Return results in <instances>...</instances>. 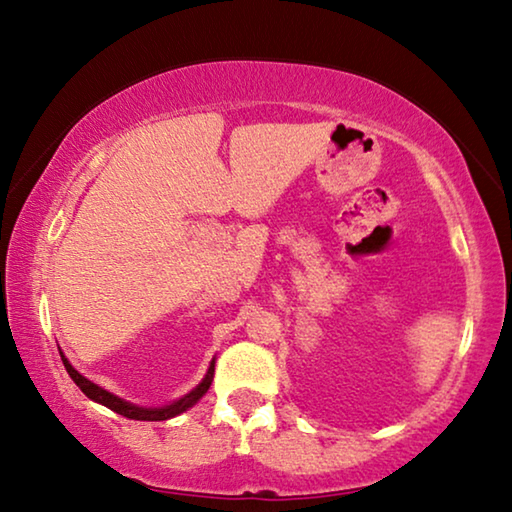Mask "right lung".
Wrapping results in <instances>:
<instances>
[{
	"mask_svg": "<svg viewBox=\"0 0 512 512\" xmlns=\"http://www.w3.org/2000/svg\"><path fill=\"white\" fill-rule=\"evenodd\" d=\"M61 360H63L67 374L72 376V381L79 385L81 392H83V395H86L88 399L97 401V404H102V406H106V408H111L113 413H117V415H124V417H129V420H140V422H163V420H170V417L181 415L183 410L192 408L201 397L206 395L208 388H211L213 372H215V358H213V360H211V367H208V372H206L204 379H201V383L197 385V388H192V390L188 392V395H183L181 399H177V401H174V404H170V406L142 408V406L129 404V401H124V399H120V397L111 395V392H108V390L99 388L97 383L88 381L86 376H81V374L70 365V360H67V358L63 356V351H61Z\"/></svg>",
	"mask_w": 512,
	"mask_h": 512,
	"instance_id": "right-lung-1",
	"label": "right lung"
}]
</instances>
